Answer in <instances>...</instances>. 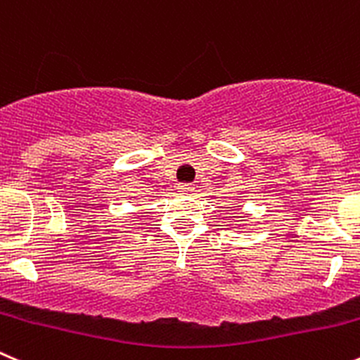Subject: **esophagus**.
Here are the masks:
<instances>
[{
  "instance_id": "obj_1",
  "label": "esophagus",
  "mask_w": 360,
  "mask_h": 360,
  "mask_svg": "<svg viewBox=\"0 0 360 360\" xmlns=\"http://www.w3.org/2000/svg\"><path fill=\"white\" fill-rule=\"evenodd\" d=\"M180 191H182V193H186V194H189V193H193L194 187L189 186V184H184V186H180Z\"/></svg>"
}]
</instances>
